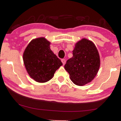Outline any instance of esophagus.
Wrapping results in <instances>:
<instances>
[{
  "label": "esophagus",
  "instance_id": "esophagus-1",
  "mask_svg": "<svg viewBox=\"0 0 121 121\" xmlns=\"http://www.w3.org/2000/svg\"><path fill=\"white\" fill-rule=\"evenodd\" d=\"M62 62L63 64V65H64V64H65V59H62Z\"/></svg>",
  "mask_w": 121,
  "mask_h": 121
}]
</instances>
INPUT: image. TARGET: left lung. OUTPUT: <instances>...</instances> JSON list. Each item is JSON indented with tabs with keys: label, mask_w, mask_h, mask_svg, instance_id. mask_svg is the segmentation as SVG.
Returning <instances> with one entry per match:
<instances>
[{
	"label": "left lung",
	"mask_w": 121,
	"mask_h": 121,
	"mask_svg": "<svg viewBox=\"0 0 121 121\" xmlns=\"http://www.w3.org/2000/svg\"><path fill=\"white\" fill-rule=\"evenodd\" d=\"M73 55L64 65L71 80L79 86L90 82L96 75L100 65L96 47L92 41L82 39L75 44Z\"/></svg>",
	"instance_id": "8db88e82"
}]
</instances>
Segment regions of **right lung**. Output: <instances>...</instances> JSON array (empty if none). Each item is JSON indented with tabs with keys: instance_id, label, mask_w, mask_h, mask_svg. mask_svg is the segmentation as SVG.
<instances>
[{
	"instance_id": "right-lung-1",
	"label": "right lung",
	"mask_w": 121,
	"mask_h": 121,
	"mask_svg": "<svg viewBox=\"0 0 121 121\" xmlns=\"http://www.w3.org/2000/svg\"><path fill=\"white\" fill-rule=\"evenodd\" d=\"M51 43L45 38L34 39L23 54V60L28 74L36 82H46L51 80L56 71L63 65L50 49Z\"/></svg>"
}]
</instances>
